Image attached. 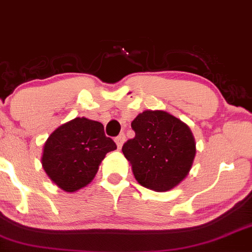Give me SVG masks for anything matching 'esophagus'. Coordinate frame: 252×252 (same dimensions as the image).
Segmentation results:
<instances>
[{
  "label": "esophagus",
  "instance_id": "34e87169",
  "mask_svg": "<svg viewBox=\"0 0 252 252\" xmlns=\"http://www.w3.org/2000/svg\"><path fill=\"white\" fill-rule=\"evenodd\" d=\"M124 141H126V136H124V134L118 135L117 137L115 138V142H116V144H117V148H118V149L122 148V146H123Z\"/></svg>",
  "mask_w": 252,
  "mask_h": 252
}]
</instances>
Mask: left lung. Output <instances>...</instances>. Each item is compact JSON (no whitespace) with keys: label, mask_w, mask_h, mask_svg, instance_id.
<instances>
[{"label":"left lung","mask_w":252,"mask_h":252,"mask_svg":"<svg viewBox=\"0 0 252 252\" xmlns=\"http://www.w3.org/2000/svg\"><path fill=\"white\" fill-rule=\"evenodd\" d=\"M135 137L122 152L135 179L146 189L167 192L186 179L195 158V140L186 123L162 110H146L131 122Z\"/></svg>","instance_id":"8db88e82"}]
</instances>
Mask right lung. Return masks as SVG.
Segmentation results:
<instances>
[{
	"label": "right lung",
	"instance_id": "add662e5",
	"mask_svg": "<svg viewBox=\"0 0 252 252\" xmlns=\"http://www.w3.org/2000/svg\"><path fill=\"white\" fill-rule=\"evenodd\" d=\"M116 148V143L104 134L102 123L77 117L48 136L41 164L58 187L72 193L94 180L105 155Z\"/></svg>",
	"mask_w": 252,
	"mask_h": 252
}]
</instances>
